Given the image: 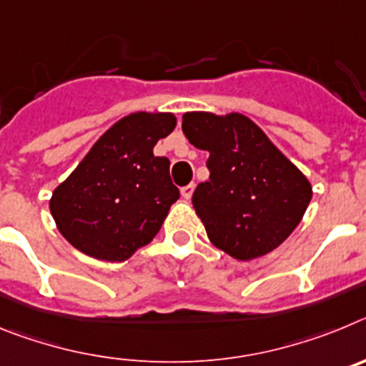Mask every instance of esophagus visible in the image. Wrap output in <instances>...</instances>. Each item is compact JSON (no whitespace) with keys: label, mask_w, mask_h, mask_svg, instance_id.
<instances>
[{"label":"esophagus","mask_w":366,"mask_h":366,"mask_svg":"<svg viewBox=\"0 0 366 366\" xmlns=\"http://www.w3.org/2000/svg\"><path fill=\"white\" fill-rule=\"evenodd\" d=\"M194 183H189V185H185L183 187V189H181V196H183V198L185 199H190V196H192V192H194Z\"/></svg>","instance_id":"esophagus-1"}]
</instances>
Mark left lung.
<instances>
[{
  "label": "left lung",
  "instance_id": "8db88e82",
  "mask_svg": "<svg viewBox=\"0 0 366 366\" xmlns=\"http://www.w3.org/2000/svg\"><path fill=\"white\" fill-rule=\"evenodd\" d=\"M181 126L190 144L209 152L211 176L192 194L209 240L238 260L279 247L310 205L306 176L240 113H185Z\"/></svg>",
  "mask_w": 366,
  "mask_h": 366
}]
</instances>
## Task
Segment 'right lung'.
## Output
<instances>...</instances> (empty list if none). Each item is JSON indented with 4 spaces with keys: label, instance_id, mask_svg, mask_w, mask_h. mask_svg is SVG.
Returning <instances> with one entry per match:
<instances>
[{
    "label": "right lung",
    "instance_id": "obj_1",
    "mask_svg": "<svg viewBox=\"0 0 366 366\" xmlns=\"http://www.w3.org/2000/svg\"><path fill=\"white\" fill-rule=\"evenodd\" d=\"M176 128L172 113H132L109 128L49 202L58 231L87 257L130 258L150 244L179 190L154 147Z\"/></svg>",
    "mask_w": 366,
    "mask_h": 366
}]
</instances>
